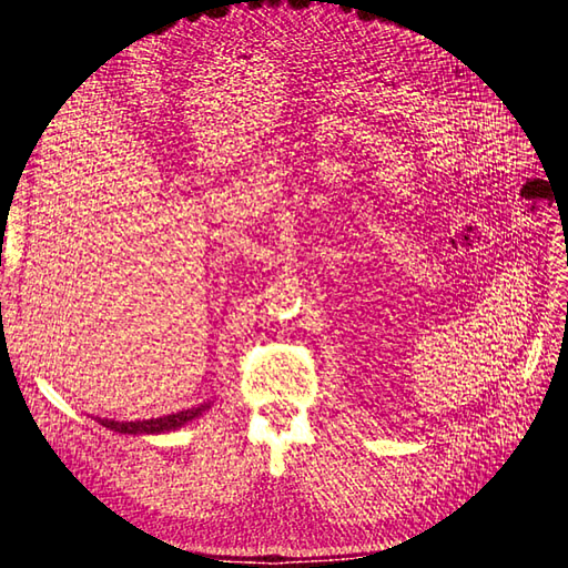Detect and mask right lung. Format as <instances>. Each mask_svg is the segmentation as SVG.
<instances>
[{
  "label": "right lung",
  "instance_id": "obj_1",
  "mask_svg": "<svg viewBox=\"0 0 568 568\" xmlns=\"http://www.w3.org/2000/svg\"><path fill=\"white\" fill-rule=\"evenodd\" d=\"M211 405L203 403L199 407H192V409H182V412H175V415H165V417H159V419H146V422H113V419H99L101 426L111 428V432H118V434H165V432H175V428L184 426L186 422L196 419L199 415H203L205 409H209Z\"/></svg>",
  "mask_w": 568,
  "mask_h": 568
}]
</instances>
